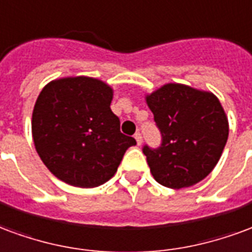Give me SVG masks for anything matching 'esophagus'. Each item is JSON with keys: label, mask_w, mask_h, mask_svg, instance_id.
Listing matches in <instances>:
<instances>
[{"label": "esophagus", "mask_w": 252, "mask_h": 252, "mask_svg": "<svg viewBox=\"0 0 252 252\" xmlns=\"http://www.w3.org/2000/svg\"><path fill=\"white\" fill-rule=\"evenodd\" d=\"M134 138H135V141H137V144H138V145L142 144V134H141V133H135Z\"/></svg>", "instance_id": "1"}]
</instances>
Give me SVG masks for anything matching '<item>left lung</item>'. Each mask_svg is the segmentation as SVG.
I'll return each mask as SVG.
<instances>
[{"instance_id":"obj_1","label":"left lung","mask_w":252,"mask_h":252,"mask_svg":"<svg viewBox=\"0 0 252 252\" xmlns=\"http://www.w3.org/2000/svg\"><path fill=\"white\" fill-rule=\"evenodd\" d=\"M146 102L161 134L159 146L142 148L156 181L180 189L205 179L228 138V121L219 99L188 86L166 84Z\"/></svg>"}]
</instances>
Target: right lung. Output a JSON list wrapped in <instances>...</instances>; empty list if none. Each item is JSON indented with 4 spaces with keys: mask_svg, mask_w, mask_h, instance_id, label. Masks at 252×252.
I'll list each match as a JSON object with an SVG mask.
<instances>
[{
    "mask_svg": "<svg viewBox=\"0 0 252 252\" xmlns=\"http://www.w3.org/2000/svg\"><path fill=\"white\" fill-rule=\"evenodd\" d=\"M111 99L107 84L84 76L53 80L40 93L33 108V141L59 180L80 188L99 187L113 177L125 152L137 145L121 133Z\"/></svg>",
    "mask_w": 252,
    "mask_h": 252,
    "instance_id": "obj_1",
    "label": "right lung"
}]
</instances>
